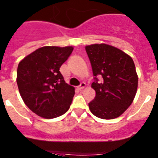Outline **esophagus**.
<instances>
[{
    "label": "esophagus",
    "instance_id": "1",
    "mask_svg": "<svg viewBox=\"0 0 158 158\" xmlns=\"http://www.w3.org/2000/svg\"><path fill=\"white\" fill-rule=\"evenodd\" d=\"M85 87H86V83H82L80 85H79V87H78V89L81 90H83V89Z\"/></svg>",
    "mask_w": 158,
    "mask_h": 158
}]
</instances>
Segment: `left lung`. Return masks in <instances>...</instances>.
Listing matches in <instances>:
<instances>
[{
  "mask_svg": "<svg viewBox=\"0 0 158 158\" xmlns=\"http://www.w3.org/2000/svg\"><path fill=\"white\" fill-rule=\"evenodd\" d=\"M94 81L91 87L95 98L89 102L91 113L102 119H114L123 114L136 95L138 77L134 60L120 49L106 44L86 46ZM97 76H102L100 82Z\"/></svg>",
  "mask_w": 158,
  "mask_h": 158,
  "instance_id": "8db88e82",
  "label": "left lung"
}]
</instances>
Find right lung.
I'll use <instances>...</instances> for the list:
<instances>
[{"label": "right lung", "mask_w": 158, "mask_h": 158, "mask_svg": "<svg viewBox=\"0 0 158 158\" xmlns=\"http://www.w3.org/2000/svg\"><path fill=\"white\" fill-rule=\"evenodd\" d=\"M73 47L45 46L19 63L16 83L25 105L40 117L61 116L70 108L75 88L65 83L60 68Z\"/></svg>", "instance_id": "obj_1"}]
</instances>
